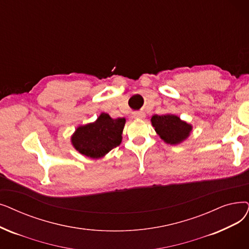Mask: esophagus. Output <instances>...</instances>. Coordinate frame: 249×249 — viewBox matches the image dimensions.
Returning <instances> with one entry per match:
<instances>
[{
	"instance_id": "1",
	"label": "esophagus",
	"mask_w": 249,
	"mask_h": 249,
	"mask_svg": "<svg viewBox=\"0 0 249 249\" xmlns=\"http://www.w3.org/2000/svg\"><path fill=\"white\" fill-rule=\"evenodd\" d=\"M143 117H144V113H142V112H136L134 114V118H136V119H142Z\"/></svg>"
}]
</instances>
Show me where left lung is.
I'll return each instance as SVG.
<instances>
[{
  "instance_id": "1",
  "label": "left lung",
  "mask_w": 249,
  "mask_h": 249,
  "mask_svg": "<svg viewBox=\"0 0 249 249\" xmlns=\"http://www.w3.org/2000/svg\"><path fill=\"white\" fill-rule=\"evenodd\" d=\"M155 130L167 143L177 144L186 139L192 127L175 115H155L151 117Z\"/></svg>"
}]
</instances>
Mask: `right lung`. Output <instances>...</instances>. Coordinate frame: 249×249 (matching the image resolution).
I'll use <instances>...</instances> for the list:
<instances>
[{"label": "right lung", "instance_id": "1", "mask_svg": "<svg viewBox=\"0 0 249 249\" xmlns=\"http://www.w3.org/2000/svg\"><path fill=\"white\" fill-rule=\"evenodd\" d=\"M124 118L112 119L103 113L94 123L80 126L72 136V143L80 154L99 159L121 143Z\"/></svg>", "mask_w": 249, "mask_h": 249}]
</instances>
